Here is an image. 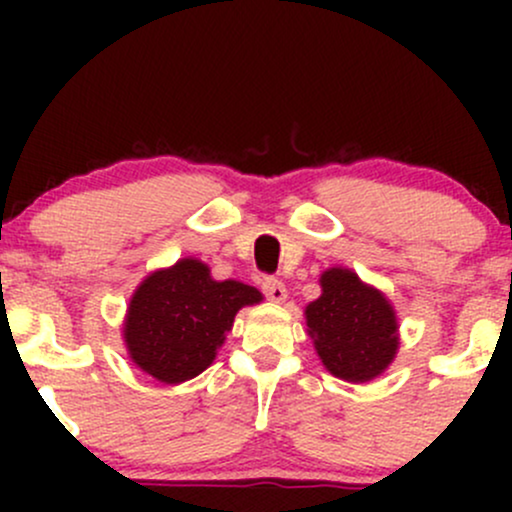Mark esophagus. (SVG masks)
Here are the masks:
<instances>
[{"label":"esophagus","mask_w":512,"mask_h":512,"mask_svg":"<svg viewBox=\"0 0 512 512\" xmlns=\"http://www.w3.org/2000/svg\"><path fill=\"white\" fill-rule=\"evenodd\" d=\"M262 293L272 303H284L286 301V286L281 284L279 279H274V276H264V279H262Z\"/></svg>","instance_id":"obj_1"}]
</instances>
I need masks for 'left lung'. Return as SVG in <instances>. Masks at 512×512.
<instances>
[{
    "instance_id": "8db88e82",
    "label": "left lung",
    "mask_w": 512,
    "mask_h": 512,
    "mask_svg": "<svg viewBox=\"0 0 512 512\" xmlns=\"http://www.w3.org/2000/svg\"><path fill=\"white\" fill-rule=\"evenodd\" d=\"M320 284L322 296L305 308L317 354L337 378L349 383L373 380L397 354L392 305L349 269H330Z\"/></svg>"
}]
</instances>
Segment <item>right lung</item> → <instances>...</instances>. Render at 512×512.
<instances>
[{
	"mask_svg": "<svg viewBox=\"0 0 512 512\" xmlns=\"http://www.w3.org/2000/svg\"><path fill=\"white\" fill-rule=\"evenodd\" d=\"M262 293L240 281H214L207 264L180 260L144 279L132 296L125 325L129 356L161 383L175 385L202 373L243 305Z\"/></svg>",
	"mask_w": 512,
	"mask_h": 512,
	"instance_id": "obj_1",
	"label": "right lung"
}]
</instances>
